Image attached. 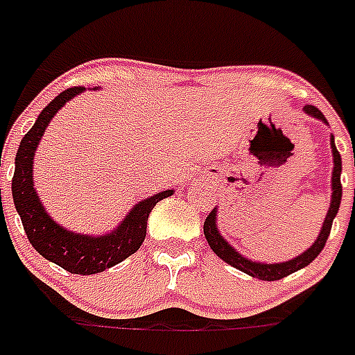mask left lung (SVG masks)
<instances>
[{
  "label": "left lung",
  "instance_id": "left-lung-1",
  "mask_svg": "<svg viewBox=\"0 0 355 355\" xmlns=\"http://www.w3.org/2000/svg\"><path fill=\"white\" fill-rule=\"evenodd\" d=\"M304 112L313 119H319L326 124V119L319 107L311 106V104H306ZM330 146H331V155H334V172H331V201L330 207H328V212H326L324 223H322V229L319 232V236L313 242V245L306 249L304 253H300L299 257L291 258L288 262H277V263H263V262H254V260H249V258L242 257L238 253L236 249L232 248L231 243L227 242L225 238L222 236V232L218 229L216 223V207L212 209L211 214L207 216L205 223H203V232H205V238L211 249L218 257L222 258L223 262H227L232 268L240 269L242 273H248L249 277L260 280H280L288 277V275L299 271V269L310 266L319 253L326 245V240L330 236L331 223H334V218L337 216V211H339V205H341V196H343V187H341V154L337 152L336 143H334V135H330Z\"/></svg>",
  "mask_w": 355,
  "mask_h": 355
}]
</instances>
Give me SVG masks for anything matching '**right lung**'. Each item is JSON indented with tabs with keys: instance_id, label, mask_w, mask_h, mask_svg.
<instances>
[{
	"instance_id": "add662e5",
	"label": "right lung",
	"mask_w": 355,
	"mask_h": 355,
	"mask_svg": "<svg viewBox=\"0 0 355 355\" xmlns=\"http://www.w3.org/2000/svg\"><path fill=\"white\" fill-rule=\"evenodd\" d=\"M84 89L86 87L76 86L62 92L42 110L33 128L25 133L14 161L16 168L12 178V200L31 245L42 257L69 273L95 275L123 262L141 248L146 236L150 212L157 205V201L172 196L174 191L157 192L139 201L112 232L98 236L69 231L47 214L33 183L34 154L51 119L55 117L60 107L65 106V102L80 95Z\"/></svg>"
}]
</instances>
